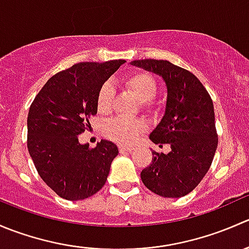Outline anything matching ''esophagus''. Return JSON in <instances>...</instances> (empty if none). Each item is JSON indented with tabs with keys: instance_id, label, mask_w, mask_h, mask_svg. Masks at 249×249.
Instances as JSON below:
<instances>
[{
	"instance_id": "esophagus-1",
	"label": "esophagus",
	"mask_w": 249,
	"mask_h": 249,
	"mask_svg": "<svg viewBox=\"0 0 249 249\" xmlns=\"http://www.w3.org/2000/svg\"><path fill=\"white\" fill-rule=\"evenodd\" d=\"M132 148L131 147H125V145H119V152L122 153V154H124V153H131L132 152Z\"/></svg>"
}]
</instances>
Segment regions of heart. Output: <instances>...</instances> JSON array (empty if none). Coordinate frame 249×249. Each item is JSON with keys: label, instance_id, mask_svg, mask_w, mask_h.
Returning a JSON list of instances; mask_svg holds the SVG:
<instances>
[{"label": "heart", "instance_id": "b5f03b06", "mask_svg": "<svg viewBox=\"0 0 249 249\" xmlns=\"http://www.w3.org/2000/svg\"><path fill=\"white\" fill-rule=\"evenodd\" d=\"M125 88L141 105H148L154 100L158 92V82L145 71H135L124 78ZM115 91L109 82L104 83L96 96V108L101 114L110 112L114 101ZM145 130L144 123L141 120H129L115 118L105 126V132L110 140L119 144H132L140 139Z\"/></svg>", "mask_w": 249, "mask_h": 249}]
</instances>
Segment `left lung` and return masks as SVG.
<instances>
[{
	"mask_svg": "<svg viewBox=\"0 0 249 249\" xmlns=\"http://www.w3.org/2000/svg\"><path fill=\"white\" fill-rule=\"evenodd\" d=\"M134 66L164 79L166 107L149 135L155 144H170L167 154L153 150L152 164L141 172L143 184L162 197H182L201 182L217 150L213 102L199 79L166 60H135Z\"/></svg>",
	"mask_w": 249,
	"mask_h": 249,
	"instance_id": "obj_1",
	"label": "left lung"
}]
</instances>
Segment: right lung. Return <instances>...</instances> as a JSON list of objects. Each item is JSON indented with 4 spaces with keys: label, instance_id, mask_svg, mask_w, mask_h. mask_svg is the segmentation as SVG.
<instances>
[{
    "label": "right lung",
    "instance_id": "right-lung-1",
    "mask_svg": "<svg viewBox=\"0 0 249 249\" xmlns=\"http://www.w3.org/2000/svg\"><path fill=\"white\" fill-rule=\"evenodd\" d=\"M124 62L73 65L50 78L30 107L27 149L42 179L62 199L84 200L106 183L118 147L102 140L89 148L80 144L78 135L97 113L101 85Z\"/></svg>",
    "mask_w": 249,
    "mask_h": 249
}]
</instances>
